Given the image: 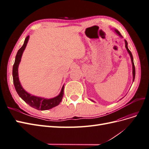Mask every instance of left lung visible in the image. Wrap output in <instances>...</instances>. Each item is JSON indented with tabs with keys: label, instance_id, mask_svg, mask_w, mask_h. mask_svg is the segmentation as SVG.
Listing matches in <instances>:
<instances>
[{
	"label": "left lung",
	"instance_id": "8db88e82",
	"mask_svg": "<svg viewBox=\"0 0 149 149\" xmlns=\"http://www.w3.org/2000/svg\"><path fill=\"white\" fill-rule=\"evenodd\" d=\"M116 32L118 33L119 36H120L121 37H123V36L121 35L120 33L119 32V31L118 30H115ZM125 48L126 49H127V50L128 52V53H129L130 55V58H131V61H132V74H133V81H134V79H135V76H136V69H135V66H134V61H133V56H132V55L131 52H130V51L128 47H127V42L126 41V40H125Z\"/></svg>",
	"mask_w": 149,
	"mask_h": 149
}]
</instances>
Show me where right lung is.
I'll return each mask as SVG.
<instances>
[{
  "instance_id": "add662e5",
  "label": "right lung",
  "mask_w": 149,
  "mask_h": 149,
  "mask_svg": "<svg viewBox=\"0 0 149 149\" xmlns=\"http://www.w3.org/2000/svg\"><path fill=\"white\" fill-rule=\"evenodd\" d=\"M29 39V35L26 37L23 46L19 49V51L17 52L16 55L15 60L13 66L12 70L13 84H14V86L18 94L29 105L38 110H48L58 106L61 102L64 94V86H63L61 93H60L59 95L52 99H45L43 97L32 96L29 94L27 92H26L23 89V88L22 87L19 81V76H18V67H19L22 54H23V52L26 46Z\"/></svg>"
}]
</instances>
